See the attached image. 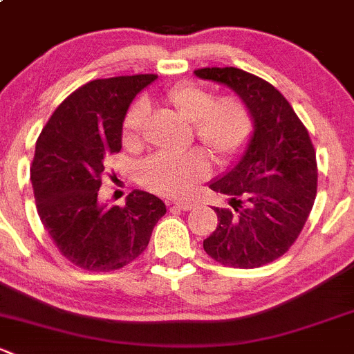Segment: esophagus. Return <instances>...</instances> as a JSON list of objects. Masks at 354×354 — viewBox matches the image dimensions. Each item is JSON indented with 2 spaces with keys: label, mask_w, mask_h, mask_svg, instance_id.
Wrapping results in <instances>:
<instances>
[{
  "label": "esophagus",
  "mask_w": 354,
  "mask_h": 354,
  "mask_svg": "<svg viewBox=\"0 0 354 354\" xmlns=\"http://www.w3.org/2000/svg\"><path fill=\"white\" fill-rule=\"evenodd\" d=\"M171 205H174V207L180 208V210H183V212H188V210H192L195 203H193L192 200H176V202H173Z\"/></svg>",
  "instance_id": "34e87169"
}]
</instances>
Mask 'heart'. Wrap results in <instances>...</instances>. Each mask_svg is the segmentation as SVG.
I'll list each match as a JSON object with an SVG mask.
<instances>
[{"instance_id": "1", "label": "heart", "mask_w": 354, "mask_h": 354, "mask_svg": "<svg viewBox=\"0 0 354 354\" xmlns=\"http://www.w3.org/2000/svg\"><path fill=\"white\" fill-rule=\"evenodd\" d=\"M165 100L185 120L193 124L200 142L221 161L239 154L252 136V115L236 96L215 98L208 88L195 83L176 84L167 89ZM147 106L136 103L125 117L124 144L139 146ZM208 173V159L198 149L187 152H159L140 165L139 180L151 192L181 196Z\"/></svg>"}]
</instances>
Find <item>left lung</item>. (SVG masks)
I'll return each instance as SVG.
<instances>
[{
  "label": "left lung",
  "instance_id": "obj_1",
  "mask_svg": "<svg viewBox=\"0 0 354 354\" xmlns=\"http://www.w3.org/2000/svg\"><path fill=\"white\" fill-rule=\"evenodd\" d=\"M248 105L254 130L244 154L210 189L229 196L203 249L225 266L259 268L283 256L302 232L317 193V162L307 129L270 83L237 68L196 69Z\"/></svg>",
  "mask_w": 354,
  "mask_h": 354
}]
</instances>
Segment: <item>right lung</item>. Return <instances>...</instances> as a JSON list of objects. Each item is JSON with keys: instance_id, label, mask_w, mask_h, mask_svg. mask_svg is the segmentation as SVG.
<instances>
[{"instance_id": "right-lung-1", "label": "right lung", "mask_w": 354, "mask_h": 354, "mask_svg": "<svg viewBox=\"0 0 354 354\" xmlns=\"http://www.w3.org/2000/svg\"><path fill=\"white\" fill-rule=\"evenodd\" d=\"M156 74L95 80L69 95L39 136L30 178L37 212L61 254L88 271L124 268L147 248L166 214L162 200L133 189L106 207L98 189L106 159L122 149L132 100Z\"/></svg>"}]
</instances>
